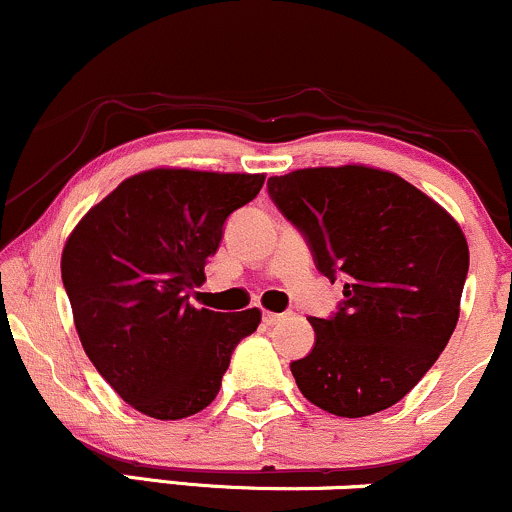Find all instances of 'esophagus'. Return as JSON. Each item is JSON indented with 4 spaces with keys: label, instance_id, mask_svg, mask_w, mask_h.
I'll return each mask as SVG.
<instances>
[{
    "label": "esophagus",
    "instance_id": "obj_1",
    "mask_svg": "<svg viewBox=\"0 0 512 512\" xmlns=\"http://www.w3.org/2000/svg\"><path fill=\"white\" fill-rule=\"evenodd\" d=\"M289 318V313H272V311H267L265 316H262V320H265L267 325H277V323H282V320H286Z\"/></svg>",
    "mask_w": 512,
    "mask_h": 512
}]
</instances>
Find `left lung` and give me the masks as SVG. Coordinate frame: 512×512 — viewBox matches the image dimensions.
<instances>
[{"label":"left lung","mask_w":512,"mask_h":512,"mask_svg":"<svg viewBox=\"0 0 512 512\" xmlns=\"http://www.w3.org/2000/svg\"><path fill=\"white\" fill-rule=\"evenodd\" d=\"M267 192L345 296L333 316L308 318L316 342L291 362L296 384L340 418L386 411L457 328L469 272L462 228L406 179L362 165L269 177Z\"/></svg>","instance_id":"8db88e82"}]
</instances>
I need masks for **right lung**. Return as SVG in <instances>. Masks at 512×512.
Wrapping results in <instances>:
<instances>
[{
  "instance_id": "1",
  "label": "right lung",
  "mask_w": 512,
  "mask_h": 512,
  "mask_svg": "<svg viewBox=\"0 0 512 512\" xmlns=\"http://www.w3.org/2000/svg\"><path fill=\"white\" fill-rule=\"evenodd\" d=\"M265 174L150 170L126 179L72 230L63 284L82 347L128 406L157 420L204 411L260 311L189 306L230 213Z\"/></svg>"
}]
</instances>
